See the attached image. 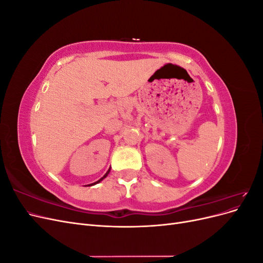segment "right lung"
<instances>
[{
    "mask_svg": "<svg viewBox=\"0 0 263 263\" xmlns=\"http://www.w3.org/2000/svg\"><path fill=\"white\" fill-rule=\"evenodd\" d=\"M109 171H110V169H108V171H107V172H106V173H105V174H104V177H103V178H101V179H100V180H99V181H97V182H94V183H92V184H89V185H90V186H91V185H94V184H97V183H99V182H101V181H102V180H103V179H104V178H106V177H107V174H108V173H109Z\"/></svg>",
    "mask_w": 263,
    "mask_h": 263,
    "instance_id": "obj_1",
    "label": "right lung"
}]
</instances>
